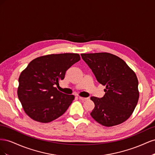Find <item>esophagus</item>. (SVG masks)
Masks as SVG:
<instances>
[{"label":"esophagus","mask_w":155,"mask_h":155,"mask_svg":"<svg viewBox=\"0 0 155 155\" xmlns=\"http://www.w3.org/2000/svg\"><path fill=\"white\" fill-rule=\"evenodd\" d=\"M78 98H79V100H81V101H85V100H87L88 99V98H87V97H80V96H79Z\"/></svg>","instance_id":"obj_1"}]
</instances>
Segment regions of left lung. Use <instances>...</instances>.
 Masks as SVG:
<instances>
[{
	"mask_svg": "<svg viewBox=\"0 0 155 155\" xmlns=\"http://www.w3.org/2000/svg\"><path fill=\"white\" fill-rule=\"evenodd\" d=\"M97 81L106 86L104 97L92 96L95 107L91 115L105 127L119 125L133 112L139 98L138 81L123 59L107 52L81 54Z\"/></svg>",
	"mask_w": 155,
	"mask_h": 155,
	"instance_id": "left-lung-1",
	"label": "left lung"
}]
</instances>
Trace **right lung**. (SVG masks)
Returning <instances> with one entry per match:
<instances>
[{
	"mask_svg": "<svg viewBox=\"0 0 155 155\" xmlns=\"http://www.w3.org/2000/svg\"><path fill=\"white\" fill-rule=\"evenodd\" d=\"M80 60L78 54H50L32 60L18 78L17 95L26 114L48 123L63 115L72 101L54 87L64 78L67 70Z\"/></svg>",
	"mask_w": 155,
	"mask_h": 155,
	"instance_id": "obj_1",
	"label": "right lung"
}]
</instances>
